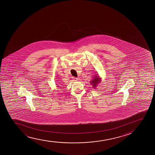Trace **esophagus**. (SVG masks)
<instances>
[{
    "label": "esophagus",
    "instance_id": "1",
    "mask_svg": "<svg viewBox=\"0 0 155 155\" xmlns=\"http://www.w3.org/2000/svg\"><path fill=\"white\" fill-rule=\"evenodd\" d=\"M73 80L74 81H77L78 80V78H73Z\"/></svg>",
    "mask_w": 155,
    "mask_h": 155
}]
</instances>
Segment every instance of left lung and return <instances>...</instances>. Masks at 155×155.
Listing matches in <instances>:
<instances>
[{
  "mask_svg": "<svg viewBox=\"0 0 155 155\" xmlns=\"http://www.w3.org/2000/svg\"><path fill=\"white\" fill-rule=\"evenodd\" d=\"M101 82V78H100L98 74H96L93 78L92 80L91 81V84L93 86V87L94 89H96L97 87L98 84Z\"/></svg>",
  "mask_w": 155,
  "mask_h": 155,
  "instance_id": "1",
  "label": "left lung"
}]
</instances>
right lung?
Returning a JSON list of instances; mask_svg holds the SVG:
<instances>
[{"label":"right lung","mask_w":155,"mask_h":155,"mask_svg":"<svg viewBox=\"0 0 155 155\" xmlns=\"http://www.w3.org/2000/svg\"><path fill=\"white\" fill-rule=\"evenodd\" d=\"M56 85H58L57 84H56ZM57 86H58V87H60V86H59V85Z\"/></svg>","instance_id":"obj_1"}]
</instances>
